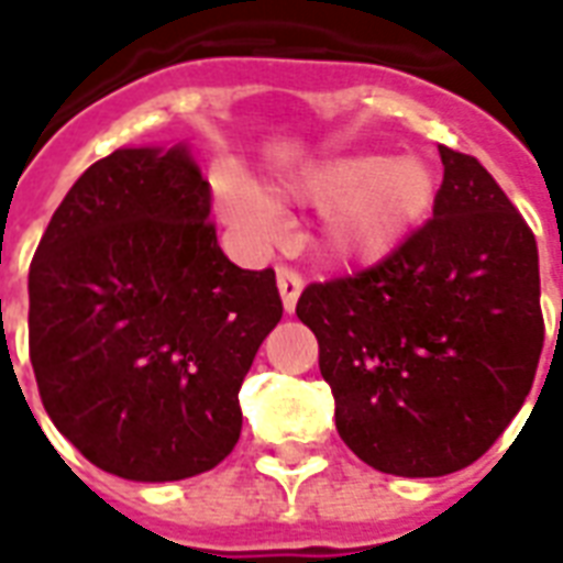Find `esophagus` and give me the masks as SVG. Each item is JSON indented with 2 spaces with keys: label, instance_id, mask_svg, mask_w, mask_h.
<instances>
[{
  "label": "esophagus",
  "instance_id": "34e87169",
  "mask_svg": "<svg viewBox=\"0 0 563 563\" xmlns=\"http://www.w3.org/2000/svg\"><path fill=\"white\" fill-rule=\"evenodd\" d=\"M277 289H280L286 312H295V303H298L300 291H303V277L295 268H289V265H280L277 268Z\"/></svg>",
  "mask_w": 563,
  "mask_h": 563
}]
</instances>
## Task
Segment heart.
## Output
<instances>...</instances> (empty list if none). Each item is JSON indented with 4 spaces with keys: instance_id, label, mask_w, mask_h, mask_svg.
I'll return each instance as SVG.
<instances>
[{
    "instance_id": "b5f03b06",
    "label": "heart",
    "mask_w": 563,
    "mask_h": 563,
    "mask_svg": "<svg viewBox=\"0 0 563 563\" xmlns=\"http://www.w3.org/2000/svg\"><path fill=\"white\" fill-rule=\"evenodd\" d=\"M218 209L247 244L272 242L280 209L235 170L218 183ZM289 195L321 209V244L342 263H377L405 244L437 197L431 167L419 158L351 153L328 158L289 183Z\"/></svg>"
}]
</instances>
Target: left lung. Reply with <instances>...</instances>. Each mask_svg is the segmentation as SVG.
<instances>
[{
	"label": "left lung",
	"mask_w": 563,
	"mask_h": 563,
	"mask_svg": "<svg viewBox=\"0 0 563 563\" xmlns=\"http://www.w3.org/2000/svg\"><path fill=\"white\" fill-rule=\"evenodd\" d=\"M440 158L434 218L295 307L319 339L339 437L405 478L478 461L520 413L543 349L534 233L478 158Z\"/></svg>",
	"instance_id": "obj_1"
}]
</instances>
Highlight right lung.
<instances>
[{"mask_svg": "<svg viewBox=\"0 0 563 563\" xmlns=\"http://www.w3.org/2000/svg\"><path fill=\"white\" fill-rule=\"evenodd\" d=\"M183 144L114 150L81 174L29 268V357L55 428L129 482L212 470L242 434L239 389L283 316L272 268L218 247Z\"/></svg>", "mask_w": 563, "mask_h": 563, "instance_id": "obj_1", "label": "right lung"}]
</instances>
